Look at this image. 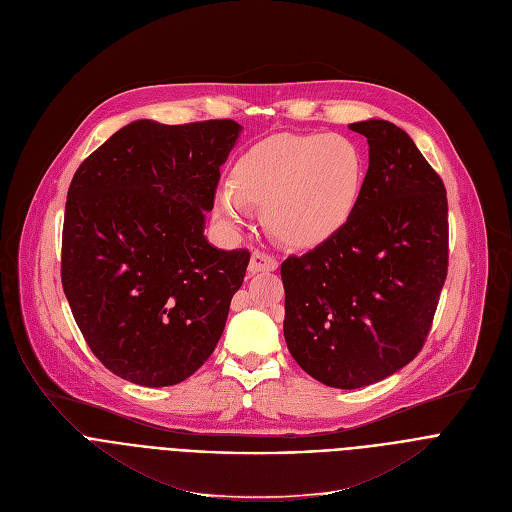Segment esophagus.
<instances>
[{
	"mask_svg": "<svg viewBox=\"0 0 512 512\" xmlns=\"http://www.w3.org/2000/svg\"><path fill=\"white\" fill-rule=\"evenodd\" d=\"M278 269V261L263 253V251H255L251 255V261H249V274H259V271H276Z\"/></svg>",
	"mask_w": 512,
	"mask_h": 512,
	"instance_id": "obj_1",
	"label": "esophagus"
}]
</instances>
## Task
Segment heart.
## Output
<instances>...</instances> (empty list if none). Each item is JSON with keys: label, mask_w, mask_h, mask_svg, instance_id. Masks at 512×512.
Segmentation results:
<instances>
[{"label": "heart", "mask_w": 512, "mask_h": 512, "mask_svg": "<svg viewBox=\"0 0 512 512\" xmlns=\"http://www.w3.org/2000/svg\"><path fill=\"white\" fill-rule=\"evenodd\" d=\"M366 164L358 144L337 133H274L238 154L228 191L214 214L230 228L247 224L249 208L280 243L315 249L342 232L362 195Z\"/></svg>", "instance_id": "1"}]
</instances>
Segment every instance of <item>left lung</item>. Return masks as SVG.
Segmentation results:
<instances>
[{"label": "left lung", "instance_id": "left-lung-1", "mask_svg": "<svg viewBox=\"0 0 512 512\" xmlns=\"http://www.w3.org/2000/svg\"><path fill=\"white\" fill-rule=\"evenodd\" d=\"M350 129L368 142L354 216L325 245L282 263L286 346L335 389L379 383L416 358L449 265L447 191L414 140L385 119Z\"/></svg>", "mask_w": 512, "mask_h": 512}]
</instances>
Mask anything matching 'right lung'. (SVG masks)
I'll use <instances>...</instances> for the list:
<instances>
[{"instance_id": "add662e5", "label": "right lung", "mask_w": 512, "mask_h": 512, "mask_svg": "<svg viewBox=\"0 0 512 512\" xmlns=\"http://www.w3.org/2000/svg\"><path fill=\"white\" fill-rule=\"evenodd\" d=\"M236 121L121 127L67 191L61 284L94 356L142 387L177 385L206 362L243 286L249 251L208 243Z\"/></svg>"}]
</instances>
